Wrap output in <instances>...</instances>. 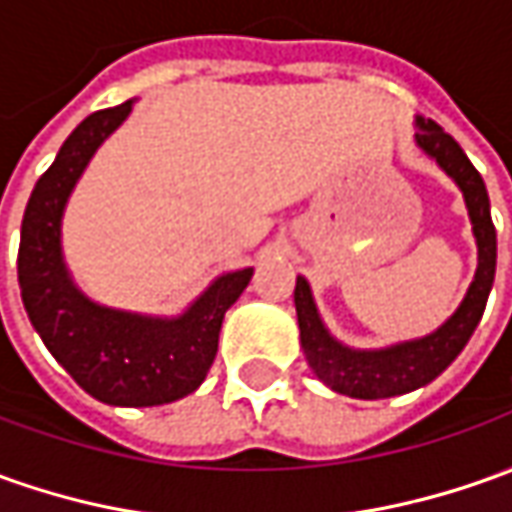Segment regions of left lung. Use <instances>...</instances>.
I'll return each mask as SVG.
<instances>
[{"label":"left lung","mask_w":512,"mask_h":512,"mask_svg":"<svg viewBox=\"0 0 512 512\" xmlns=\"http://www.w3.org/2000/svg\"><path fill=\"white\" fill-rule=\"evenodd\" d=\"M417 148L431 156L448 176L457 182L465 198V207L471 215L479 252L474 283L468 288L460 308L448 316L440 328L412 342H398L381 350H353L339 339L330 336L322 316L316 311L314 294L305 277H297L294 288V305H297V322H300V342L311 370L322 384L333 392L361 401H378V398H395L412 389L431 384L437 375L446 370L454 358L460 356L468 344L471 333L485 314L493 274H496V229L490 221V201L485 182L479 170L471 165L457 139L446 134L434 120L415 117Z\"/></svg>","instance_id":"8db88e82"}]
</instances>
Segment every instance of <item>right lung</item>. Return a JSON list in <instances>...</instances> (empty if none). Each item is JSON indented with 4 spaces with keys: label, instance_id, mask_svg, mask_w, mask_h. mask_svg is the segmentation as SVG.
<instances>
[{
    "label": "right lung",
    "instance_id": "1",
    "mask_svg": "<svg viewBox=\"0 0 512 512\" xmlns=\"http://www.w3.org/2000/svg\"><path fill=\"white\" fill-rule=\"evenodd\" d=\"M134 100L89 114L61 145L30 193L19 243L24 311L55 361L92 398L111 406H162L196 392L218 353L229 305L252 269L227 271L179 316H145L97 305L72 283L61 252V218L89 159L131 114Z\"/></svg>",
    "mask_w": 512,
    "mask_h": 512
}]
</instances>
